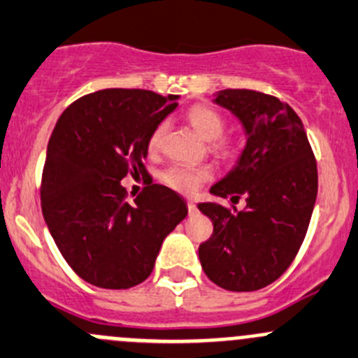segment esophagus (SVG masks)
<instances>
[{
	"instance_id": "34e87169",
	"label": "esophagus",
	"mask_w": 358,
	"mask_h": 358,
	"mask_svg": "<svg viewBox=\"0 0 358 358\" xmlns=\"http://www.w3.org/2000/svg\"><path fill=\"white\" fill-rule=\"evenodd\" d=\"M196 203L195 202H192V200H188V213L189 214H196Z\"/></svg>"
}]
</instances>
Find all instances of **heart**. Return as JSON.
I'll list each match as a JSON object with an SVG mask.
<instances>
[{
    "instance_id": "obj_1",
    "label": "heart",
    "mask_w": 358,
    "mask_h": 358,
    "mask_svg": "<svg viewBox=\"0 0 358 358\" xmlns=\"http://www.w3.org/2000/svg\"><path fill=\"white\" fill-rule=\"evenodd\" d=\"M186 119L189 124L202 135L206 141H210V149L221 158H228L234 152V144L228 137H223L227 128V121L216 108L209 105H193L186 112ZM166 130V122H158L152 128L148 138L149 152H158L163 144V135ZM162 182L170 189L182 195L195 193L203 182L213 179V170L209 166H192V165H172L165 169L159 176Z\"/></svg>"
}]
</instances>
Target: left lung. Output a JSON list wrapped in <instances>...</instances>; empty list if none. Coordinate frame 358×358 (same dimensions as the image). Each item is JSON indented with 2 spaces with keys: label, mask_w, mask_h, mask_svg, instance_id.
<instances>
[{
  "label": "left lung",
  "mask_w": 358,
  "mask_h": 358,
  "mask_svg": "<svg viewBox=\"0 0 358 358\" xmlns=\"http://www.w3.org/2000/svg\"><path fill=\"white\" fill-rule=\"evenodd\" d=\"M216 103L243 121L248 144L237 166L210 193L246 207L199 203L213 236L200 244L207 278L230 292L267 287L292 265L302 246L316 193L318 170L301 117L287 101L253 90H223Z\"/></svg>",
  "instance_id": "obj_1"
}]
</instances>
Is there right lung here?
<instances>
[{
    "label": "right lung",
    "mask_w": 358,
    "mask_h": 358,
    "mask_svg": "<svg viewBox=\"0 0 358 358\" xmlns=\"http://www.w3.org/2000/svg\"><path fill=\"white\" fill-rule=\"evenodd\" d=\"M177 94L101 90L64 108L47 145L40 200L66 264L87 283L124 290L155 267L163 239L188 207L166 186L148 182L130 200L128 173L145 176L148 138Z\"/></svg>",
    "instance_id": "obj_1"
}]
</instances>
